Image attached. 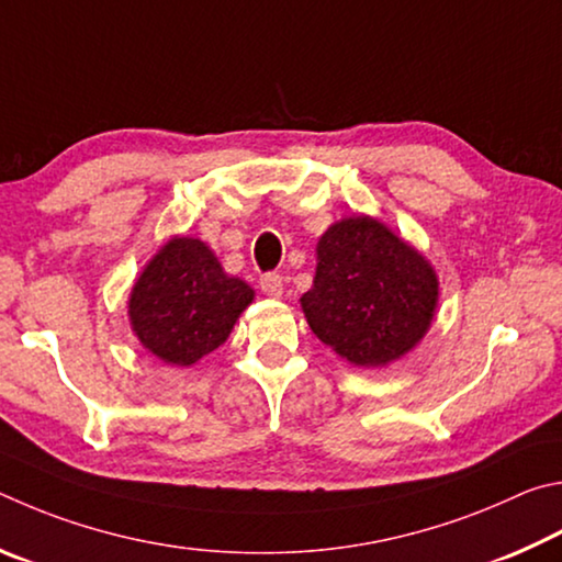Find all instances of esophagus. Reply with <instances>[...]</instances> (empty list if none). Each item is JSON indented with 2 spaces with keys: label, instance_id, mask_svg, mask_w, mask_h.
Returning a JSON list of instances; mask_svg holds the SVG:
<instances>
[{
  "label": "esophagus",
  "instance_id": "34e87169",
  "mask_svg": "<svg viewBox=\"0 0 562 562\" xmlns=\"http://www.w3.org/2000/svg\"><path fill=\"white\" fill-rule=\"evenodd\" d=\"M261 291L266 293V296H271V299H281V293H283V279L279 273H266V276H261Z\"/></svg>",
  "mask_w": 562,
  "mask_h": 562
}]
</instances>
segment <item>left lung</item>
Masks as SVG:
<instances>
[{
	"instance_id": "left-lung-1",
	"label": "left lung",
	"mask_w": 562,
	"mask_h": 562,
	"mask_svg": "<svg viewBox=\"0 0 562 562\" xmlns=\"http://www.w3.org/2000/svg\"><path fill=\"white\" fill-rule=\"evenodd\" d=\"M313 286L301 296L311 330L358 368H385L435 321L439 281L415 246L372 216H346L321 236Z\"/></svg>"
}]
</instances>
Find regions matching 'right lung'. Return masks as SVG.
<instances>
[{
    "mask_svg": "<svg viewBox=\"0 0 562 562\" xmlns=\"http://www.w3.org/2000/svg\"><path fill=\"white\" fill-rule=\"evenodd\" d=\"M254 289L224 273L200 239L172 236L153 256L127 301L137 340L167 366L190 368L229 338Z\"/></svg>",
    "mask_w": 562,
    "mask_h": 562,
    "instance_id": "1",
    "label": "right lung"
}]
</instances>
